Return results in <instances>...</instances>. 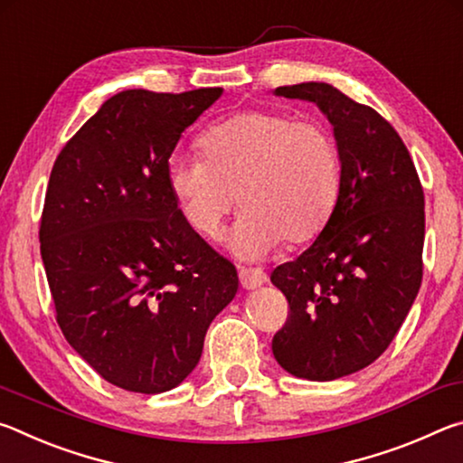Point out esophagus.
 Wrapping results in <instances>:
<instances>
[{
    "instance_id": "obj_1",
    "label": "esophagus",
    "mask_w": 463,
    "mask_h": 463,
    "mask_svg": "<svg viewBox=\"0 0 463 463\" xmlns=\"http://www.w3.org/2000/svg\"><path fill=\"white\" fill-rule=\"evenodd\" d=\"M239 278H241L242 288H247V289H253L268 281V276H265L261 269H255V268H241Z\"/></svg>"
}]
</instances>
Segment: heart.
Listing matches in <instances>:
<instances>
[{
	"mask_svg": "<svg viewBox=\"0 0 463 463\" xmlns=\"http://www.w3.org/2000/svg\"><path fill=\"white\" fill-rule=\"evenodd\" d=\"M203 156H174L167 184L184 221L203 239H218L234 203L245 208L232 247L260 257L286 241L318 237L335 213L341 156L325 124L279 109H247L210 127Z\"/></svg>",
	"mask_w": 463,
	"mask_h": 463,
	"instance_id": "1",
	"label": "heart"
}]
</instances>
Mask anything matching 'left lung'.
Wrapping results in <instances>:
<instances>
[{"label":"left lung","mask_w":463,"mask_h":463,"mask_svg":"<svg viewBox=\"0 0 463 463\" xmlns=\"http://www.w3.org/2000/svg\"><path fill=\"white\" fill-rule=\"evenodd\" d=\"M276 96L315 101L341 156L331 221L271 271L289 308L273 355L298 378L328 382L373 364L401 331L422 281L425 194L409 148L373 108L317 81Z\"/></svg>","instance_id":"1"}]
</instances>
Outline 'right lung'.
Wrapping results in <instances>:
<instances>
[{
    "mask_svg": "<svg viewBox=\"0 0 463 463\" xmlns=\"http://www.w3.org/2000/svg\"><path fill=\"white\" fill-rule=\"evenodd\" d=\"M221 93H116L51 171L38 237L57 323L122 390L182 383L239 289L234 265L187 226L167 184L179 137Z\"/></svg>",
    "mask_w": 463,
    "mask_h": 463,
    "instance_id": "right-lung-1",
    "label": "right lung"
}]
</instances>
